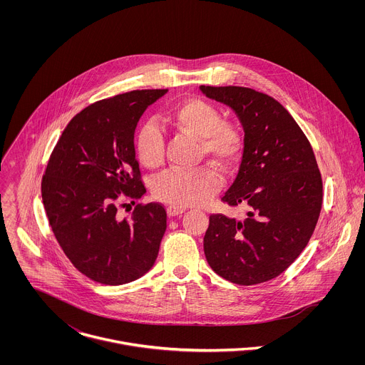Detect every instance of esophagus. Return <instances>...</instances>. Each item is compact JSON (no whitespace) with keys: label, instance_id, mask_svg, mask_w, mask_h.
Segmentation results:
<instances>
[{"label":"esophagus","instance_id":"esophagus-1","mask_svg":"<svg viewBox=\"0 0 365 365\" xmlns=\"http://www.w3.org/2000/svg\"><path fill=\"white\" fill-rule=\"evenodd\" d=\"M185 212V209L181 207H168L167 208V213L168 216H181Z\"/></svg>","mask_w":365,"mask_h":365}]
</instances>
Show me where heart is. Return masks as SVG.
Masks as SVG:
<instances>
[{
  "mask_svg": "<svg viewBox=\"0 0 365 365\" xmlns=\"http://www.w3.org/2000/svg\"><path fill=\"white\" fill-rule=\"evenodd\" d=\"M178 135L198 139V158H208L220 171L230 174L245 150V132L239 122L222 118L220 109L202 98H187L173 106L163 118ZM135 150L139 161L149 170L165 161V143L155 123L146 122L138 130ZM222 185L220 174L210 165L192 171H167L153 184L157 200L171 207H200L208 202Z\"/></svg>",
  "mask_w": 365,
  "mask_h": 365,
  "instance_id": "b5f03b06",
  "label": "heart"
}]
</instances>
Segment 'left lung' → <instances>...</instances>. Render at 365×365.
<instances>
[{"instance_id":"8db88e82","label":"left lung","mask_w":365,"mask_h":365,"mask_svg":"<svg viewBox=\"0 0 365 365\" xmlns=\"http://www.w3.org/2000/svg\"><path fill=\"white\" fill-rule=\"evenodd\" d=\"M230 106L245 130L237 177L222 198L245 205V219L209 216L204 252L210 268L239 285H256L284 272L307 247L316 227L323 184L312 146L272 97L246 87L201 86Z\"/></svg>"}]
</instances>
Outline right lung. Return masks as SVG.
<instances>
[{
	"mask_svg": "<svg viewBox=\"0 0 365 365\" xmlns=\"http://www.w3.org/2000/svg\"><path fill=\"white\" fill-rule=\"evenodd\" d=\"M167 90H138L88 105L63 130L42 178L51 227L73 265L93 281L122 285L155 264L167 229L161 204H138L120 219L122 197L145 192L135 153V129ZM125 207V204H122Z\"/></svg>",
	"mask_w": 365,
	"mask_h": 365,
	"instance_id": "add662e5",
	"label": "right lung"
}]
</instances>
